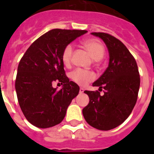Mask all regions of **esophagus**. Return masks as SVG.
I'll list each match as a JSON object with an SVG mask.
<instances>
[{
  "label": "esophagus",
  "mask_w": 154,
  "mask_h": 154,
  "mask_svg": "<svg viewBox=\"0 0 154 154\" xmlns=\"http://www.w3.org/2000/svg\"><path fill=\"white\" fill-rule=\"evenodd\" d=\"M83 92H84V89H82V88H80L79 93H83Z\"/></svg>",
  "instance_id": "34e87169"
}]
</instances>
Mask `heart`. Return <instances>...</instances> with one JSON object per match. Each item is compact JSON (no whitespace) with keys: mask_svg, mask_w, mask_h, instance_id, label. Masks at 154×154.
<instances>
[{"mask_svg":"<svg viewBox=\"0 0 154 154\" xmlns=\"http://www.w3.org/2000/svg\"><path fill=\"white\" fill-rule=\"evenodd\" d=\"M84 47L88 50L92 58L96 60L101 59L105 55L106 49L101 42L96 38L85 39L82 42ZM73 54V47L71 45H68L64 48L62 54V59L65 66H69L72 63ZM70 78L75 83L80 85H85L90 82L93 81L96 78L95 74L90 71L83 70L81 69H77L72 71L70 74Z\"/></svg>","mask_w":154,"mask_h":154,"instance_id":"heart-1","label":"heart"}]
</instances>
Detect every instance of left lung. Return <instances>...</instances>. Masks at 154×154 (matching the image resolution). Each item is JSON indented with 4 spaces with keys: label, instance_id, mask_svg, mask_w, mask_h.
Returning a JSON list of instances; mask_svg holds the SVG:
<instances>
[{
    "label": "left lung",
    "instance_id": "1",
    "mask_svg": "<svg viewBox=\"0 0 154 154\" xmlns=\"http://www.w3.org/2000/svg\"><path fill=\"white\" fill-rule=\"evenodd\" d=\"M108 48L109 66L93 86L99 91H86L89 103L82 109L85 121L99 130H109L124 122L132 112L138 97L140 78L134 57L123 42L112 35L92 32Z\"/></svg>",
    "mask_w": 154,
    "mask_h": 154
}]
</instances>
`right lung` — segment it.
Listing matches in <instances>:
<instances>
[{"instance_id": "right-lung-1", "label": "right lung", "mask_w": 154, "mask_h": 154, "mask_svg": "<svg viewBox=\"0 0 154 154\" xmlns=\"http://www.w3.org/2000/svg\"><path fill=\"white\" fill-rule=\"evenodd\" d=\"M85 30L52 29L30 45L17 67L15 89L19 106L29 123L38 128L60 123L79 87L69 81L64 69V48ZM54 81L63 84V89L53 88Z\"/></svg>"}]
</instances>
